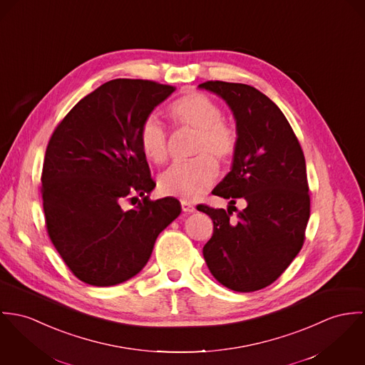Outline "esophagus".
<instances>
[{
    "label": "esophagus",
    "instance_id": "obj_1",
    "mask_svg": "<svg viewBox=\"0 0 365 365\" xmlns=\"http://www.w3.org/2000/svg\"><path fill=\"white\" fill-rule=\"evenodd\" d=\"M180 204H182V210H183L185 212H187V214H190V212H195V211H196V207H195L193 204L186 202V200H182Z\"/></svg>",
    "mask_w": 365,
    "mask_h": 365
}]
</instances>
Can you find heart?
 Listing matches in <instances>:
<instances>
[{
  "label": "heart",
  "instance_id": "heart-1",
  "mask_svg": "<svg viewBox=\"0 0 365 365\" xmlns=\"http://www.w3.org/2000/svg\"><path fill=\"white\" fill-rule=\"evenodd\" d=\"M168 116L179 127L196 130L192 148L196 158L170 165L160 175L158 187L166 196L195 200L207 192L218 176V166L213 160L222 165L232 161L238 148V131L235 125L222 119V109L214 99L196 91L173 101L168 108ZM138 143L150 163L166 161L168 134L160 120L150 118L143 123Z\"/></svg>",
  "mask_w": 365,
  "mask_h": 365
}]
</instances>
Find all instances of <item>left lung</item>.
<instances>
[{"mask_svg":"<svg viewBox=\"0 0 365 365\" xmlns=\"http://www.w3.org/2000/svg\"><path fill=\"white\" fill-rule=\"evenodd\" d=\"M199 86L228 103L240 138L231 172L212 190L230 199L228 211L197 205L214 222L202 256L222 285L257 291L283 274L305 241L311 199L304 153L283 112L256 88L224 81ZM240 198L247 207L231 219Z\"/></svg>","mask_w":365,"mask_h":365,"instance_id":"left-lung-1","label":"left lung"}]
</instances>
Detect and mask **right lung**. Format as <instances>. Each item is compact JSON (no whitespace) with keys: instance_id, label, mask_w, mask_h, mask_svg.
<instances>
[{"instance_id":"1","label":"right lung","mask_w":365,"mask_h":365,"mask_svg":"<svg viewBox=\"0 0 365 365\" xmlns=\"http://www.w3.org/2000/svg\"><path fill=\"white\" fill-rule=\"evenodd\" d=\"M175 89L147 80L106 82L48 140L41 187L46 230L83 283L109 287L135 276L182 211L173 197L150 200L155 182L138 143L143 123ZM125 201L135 207L124 210Z\"/></svg>"}]
</instances>
